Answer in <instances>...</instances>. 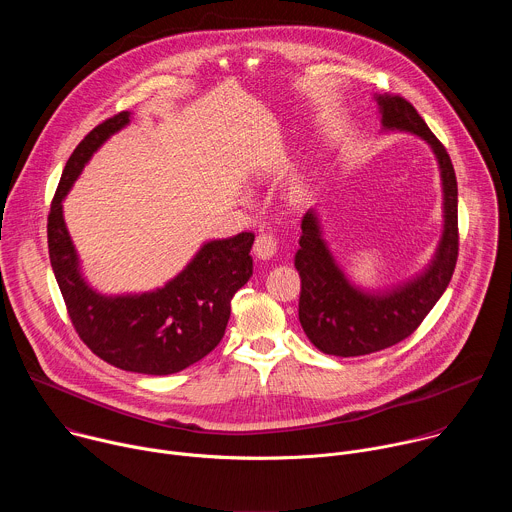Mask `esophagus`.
I'll return each instance as SVG.
<instances>
[{"mask_svg":"<svg viewBox=\"0 0 512 512\" xmlns=\"http://www.w3.org/2000/svg\"><path fill=\"white\" fill-rule=\"evenodd\" d=\"M277 251V243L271 235H265L261 233L257 239H255V245H253V253L259 257V259H271Z\"/></svg>","mask_w":512,"mask_h":512,"instance_id":"obj_1","label":"esophagus"}]
</instances>
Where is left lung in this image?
Masks as SVG:
<instances>
[{
	"mask_svg": "<svg viewBox=\"0 0 512 512\" xmlns=\"http://www.w3.org/2000/svg\"><path fill=\"white\" fill-rule=\"evenodd\" d=\"M385 131L421 137L440 166L444 190V233L431 263L413 279L367 291L348 281L330 253L316 210L302 218L296 269L302 277L300 324L324 354L362 356L411 336L446 291L458 261V182L452 160L415 107L399 95H377Z\"/></svg>",
	"mask_w": 512,
	"mask_h": 512,
	"instance_id": "1",
	"label": "left lung"
}]
</instances>
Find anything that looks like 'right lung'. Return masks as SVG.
<instances>
[{
    "label": "right lung",
    "mask_w": 512,
    "mask_h": 512,
    "mask_svg": "<svg viewBox=\"0 0 512 512\" xmlns=\"http://www.w3.org/2000/svg\"><path fill=\"white\" fill-rule=\"evenodd\" d=\"M131 119L129 111L97 125L70 154L48 214V253L72 326L105 362L129 373L172 375L223 340L231 300L253 275V233L208 241L164 287L103 296L83 273L64 225L62 200L101 145Z\"/></svg>",
    "instance_id": "right-lung-1"
}]
</instances>
